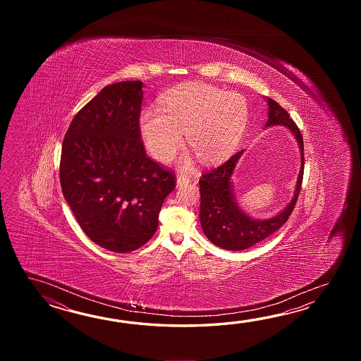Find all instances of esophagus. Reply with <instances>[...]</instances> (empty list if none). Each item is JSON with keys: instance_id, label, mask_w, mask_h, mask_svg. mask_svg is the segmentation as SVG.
Wrapping results in <instances>:
<instances>
[{"instance_id": "34e87169", "label": "esophagus", "mask_w": 361, "mask_h": 361, "mask_svg": "<svg viewBox=\"0 0 361 361\" xmlns=\"http://www.w3.org/2000/svg\"><path fill=\"white\" fill-rule=\"evenodd\" d=\"M190 182H191V178L187 177V176H178V185H183V184L190 183Z\"/></svg>"}]
</instances>
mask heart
I'll use <instances>...</instances> for the list:
<instances>
[{"label":"heart","instance_id":"obj_1","mask_svg":"<svg viewBox=\"0 0 361 361\" xmlns=\"http://www.w3.org/2000/svg\"><path fill=\"white\" fill-rule=\"evenodd\" d=\"M160 110L148 108L139 117L147 148L160 161H169L180 149L182 133L202 161H222L238 148L250 120L244 95L205 84L170 90L164 95Z\"/></svg>","mask_w":361,"mask_h":361}]
</instances>
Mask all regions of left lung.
Listing matches in <instances>:
<instances>
[{
  "label": "left lung",
  "instance_id": "1",
  "mask_svg": "<svg viewBox=\"0 0 361 361\" xmlns=\"http://www.w3.org/2000/svg\"><path fill=\"white\" fill-rule=\"evenodd\" d=\"M269 102V120L266 126L283 125L292 131L293 135L300 145L302 154L298 180L290 204L283 212L269 218V219H253L246 215L236 202L231 176L238 164L240 156L244 151L231 156L227 161L221 166L209 170L200 178V222L207 238L214 244L226 250H245L250 246L258 244L262 240L275 233L285 222L300 196L303 169H305V156H303V137L295 123L290 118L289 114L277 102L267 98Z\"/></svg>",
  "mask_w": 361,
  "mask_h": 361
}]
</instances>
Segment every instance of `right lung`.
Segmentation results:
<instances>
[{
  "label": "right lung",
  "instance_id": "1",
  "mask_svg": "<svg viewBox=\"0 0 361 361\" xmlns=\"http://www.w3.org/2000/svg\"><path fill=\"white\" fill-rule=\"evenodd\" d=\"M142 81L102 89L73 117L61 146V191L77 222L95 244L129 253L159 226L176 176L146 154L139 116Z\"/></svg>",
  "mask_w": 361,
  "mask_h": 361
}]
</instances>
